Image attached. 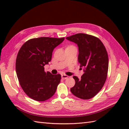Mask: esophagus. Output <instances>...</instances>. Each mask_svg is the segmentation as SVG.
<instances>
[{
    "label": "esophagus",
    "mask_w": 129,
    "mask_h": 129,
    "mask_svg": "<svg viewBox=\"0 0 129 129\" xmlns=\"http://www.w3.org/2000/svg\"><path fill=\"white\" fill-rule=\"evenodd\" d=\"M68 78V76L67 75H65V74H63V75H61V78L62 79H64H64H67Z\"/></svg>",
    "instance_id": "esophagus-1"
}]
</instances>
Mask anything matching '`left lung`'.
<instances>
[{
	"mask_svg": "<svg viewBox=\"0 0 129 129\" xmlns=\"http://www.w3.org/2000/svg\"><path fill=\"white\" fill-rule=\"evenodd\" d=\"M66 38L77 44L78 62L80 67L85 69L80 79L73 76L75 84L70 91L81 99H90L100 91L106 81L109 67L108 53L101 41L92 35L79 33Z\"/></svg>",
	"mask_w": 129,
	"mask_h": 129,
	"instance_id": "obj_1",
	"label": "left lung"
}]
</instances>
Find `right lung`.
Masks as SVG:
<instances>
[{
	"instance_id": "1",
	"label": "right lung",
	"mask_w": 129,
	"mask_h": 129,
	"mask_svg": "<svg viewBox=\"0 0 129 129\" xmlns=\"http://www.w3.org/2000/svg\"><path fill=\"white\" fill-rule=\"evenodd\" d=\"M65 38L40 37L24 44L16 59V73L21 88L32 99L44 101L55 92L61 75L45 72L44 66L51 61L54 49Z\"/></svg>"
}]
</instances>
